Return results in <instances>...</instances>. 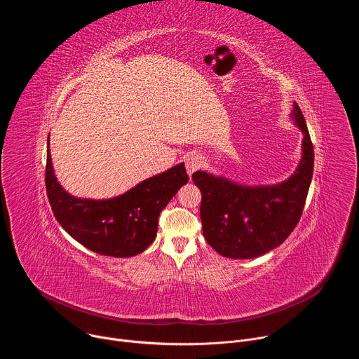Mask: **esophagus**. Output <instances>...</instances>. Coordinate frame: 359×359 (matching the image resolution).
Masks as SVG:
<instances>
[{
    "mask_svg": "<svg viewBox=\"0 0 359 359\" xmlns=\"http://www.w3.org/2000/svg\"><path fill=\"white\" fill-rule=\"evenodd\" d=\"M203 165V159L197 155H190L186 158V169L189 176H191L194 172H197Z\"/></svg>",
    "mask_w": 359,
    "mask_h": 359,
    "instance_id": "34e87169",
    "label": "esophagus"
}]
</instances>
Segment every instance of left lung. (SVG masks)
<instances>
[{
    "label": "left lung",
    "instance_id": "left-lung-1",
    "mask_svg": "<svg viewBox=\"0 0 359 359\" xmlns=\"http://www.w3.org/2000/svg\"><path fill=\"white\" fill-rule=\"evenodd\" d=\"M290 116L302 132V153L287 180L245 186L201 170L191 176L201 191L203 236L223 257L245 260L269 252L284 243L302 215L313 179L314 147L295 102Z\"/></svg>",
    "mask_w": 359,
    "mask_h": 359
}]
</instances>
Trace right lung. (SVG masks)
<instances>
[{
    "label": "right lung",
    "instance_id": "1",
    "mask_svg": "<svg viewBox=\"0 0 359 359\" xmlns=\"http://www.w3.org/2000/svg\"><path fill=\"white\" fill-rule=\"evenodd\" d=\"M187 180L179 163L112 198L75 197L54 173L48 137L45 184L54 216L72 238L102 255L133 257L144 251L156 238L161 212Z\"/></svg>",
    "mask_w": 359,
    "mask_h": 359
}]
</instances>
